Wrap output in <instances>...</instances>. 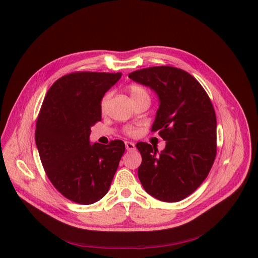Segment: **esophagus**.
Returning a JSON list of instances; mask_svg holds the SVG:
<instances>
[{
	"label": "esophagus",
	"instance_id": "esophagus-1",
	"mask_svg": "<svg viewBox=\"0 0 258 258\" xmlns=\"http://www.w3.org/2000/svg\"><path fill=\"white\" fill-rule=\"evenodd\" d=\"M125 148L127 151H134L136 149L135 144H134L133 142H130V141H125Z\"/></svg>",
	"mask_w": 258,
	"mask_h": 258
}]
</instances>
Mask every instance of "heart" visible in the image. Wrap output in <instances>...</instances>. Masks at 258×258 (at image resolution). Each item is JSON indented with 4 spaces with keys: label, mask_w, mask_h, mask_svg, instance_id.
Returning a JSON list of instances; mask_svg holds the SVG:
<instances>
[{
    "label": "heart",
    "mask_w": 258,
    "mask_h": 258,
    "mask_svg": "<svg viewBox=\"0 0 258 258\" xmlns=\"http://www.w3.org/2000/svg\"><path fill=\"white\" fill-rule=\"evenodd\" d=\"M128 91H130V94H131L132 99H135V98L140 97V96H142V95H148V93L145 92V89H143L141 86L136 85V84H131V85L128 86ZM107 100H108V95H105V96L103 97V99H102V101H101V109H102V110L105 109V106H106V103H107ZM126 134H127V135H131V136L135 135V134H136V130L131 128V127H130V128H126Z\"/></svg>",
    "instance_id": "obj_1"
}]
</instances>
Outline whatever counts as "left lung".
Here are the masks:
<instances>
[{"mask_svg": "<svg viewBox=\"0 0 258 258\" xmlns=\"http://www.w3.org/2000/svg\"><path fill=\"white\" fill-rule=\"evenodd\" d=\"M128 77L158 96L159 108L152 130L166 141L160 153L147 142L136 144L142 156L139 180L151 196L177 203L196 191L214 163V107L195 78L177 67L154 66Z\"/></svg>", "mask_w": 258, "mask_h": 258, "instance_id": "8db88e82", "label": "left lung"}]
</instances>
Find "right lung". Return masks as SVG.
<instances>
[{
    "instance_id": "add662e5",
    "label": "right lung",
    "mask_w": 258,
    "mask_h": 258,
    "mask_svg": "<svg viewBox=\"0 0 258 258\" xmlns=\"http://www.w3.org/2000/svg\"><path fill=\"white\" fill-rule=\"evenodd\" d=\"M121 73L77 72L61 77L44 98L36 124L40 159L52 185L67 199L92 205L110 186L124 142L89 143L101 120V100Z\"/></svg>"
}]
</instances>
